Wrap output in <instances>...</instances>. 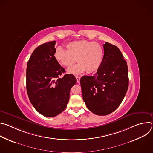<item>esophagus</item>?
Returning a JSON list of instances; mask_svg holds the SVG:
<instances>
[{
	"label": "esophagus",
	"mask_w": 153,
	"mask_h": 153,
	"mask_svg": "<svg viewBox=\"0 0 153 153\" xmlns=\"http://www.w3.org/2000/svg\"><path fill=\"white\" fill-rule=\"evenodd\" d=\"M76 78L77 79V82L79 83L80 82V77L79 76H76Z\"/></svg>",
	"instance_id": "1"
}]
</instances>
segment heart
Returning a JSON list of instances; mask_svg holds the SVG:
<instances>
[{
  "label": "heart",
  "instance_id": "heart-1",
  "mask_svg": "<svg viewBox=\"0 0 153 153\" xmlns=\"http://www.w3.org/2000/svg\"><path fill=\"white\" fill-rule=\"evenodd\" d=\"M66 47L67 50L57 48L55 57L67 69L72 68L77 59L79 64L69 70L70 73L79 74L85 71L87 73H93L99 68L103 60V50L99 43L78 40L68 43Z\"/></svg>",
  "mask_w": 153,
  "mask_h": 153
}]
</instances>
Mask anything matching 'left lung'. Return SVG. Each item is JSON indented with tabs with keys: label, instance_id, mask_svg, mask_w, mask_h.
Segmentation results:
<instances>
[{
	"label": "left lung",
	"instance_id": "1",
	"mask_svg": "<svg viewBox=\"0 0 153 153\" xmlns=\"http://www.w3.org/2000/svg\"><path fill=\"white\" fill-rule=\"evenodd\" d=\"M102 62L93 76H83L80 82L86 107L92 113L105 116L115 111L128 88L126 62L120 50L106 42Z\"/></svg>",
	"mask_w": 153,
	"mask_h": 153
}]
</instances>
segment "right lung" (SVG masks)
Listing matches in <instances>:
<instances>
[{"instance_id":"add662e5","label":"right lung","mask_w":153,"mask_h":153,"mask_svg":"<svg viewBox=\"0 0 153 153\" xmlns=\"http://www.w3.org/2000/svg\"><path fill=\"white\" fill-rule=\"evenodd\" d=\"M56 41L47 42L36 48L27 67V91L29 99L42 115L54 117L67 107L71 87L77 82L71 74L65 72L54 54Z\"/></svg>"}]
</instances>
